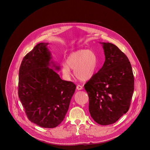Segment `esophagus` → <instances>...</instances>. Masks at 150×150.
<instances>
[{
    "mask_svg": "<svg viewBox=\"0 0 150 150\" xmlns=\"http://www.w3.org/2000/svg\"><path fill=\"white\" fill-rule=\"evenodd\" d=\"M76 89L78 90H82L83 89V87L82 86V85H78L76 86Z\"/></svg>",
    "mask_w": 150,
    "mask_h": 150,
    "instance_id": "esophagus-1",
    "label": "esophagus"
}]
</instances>
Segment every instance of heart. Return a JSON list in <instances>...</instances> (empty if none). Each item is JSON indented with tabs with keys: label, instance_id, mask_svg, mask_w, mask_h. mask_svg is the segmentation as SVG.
Masks as SVG:
<instances>
[{
	"label": "heart",
	"instance_id": "1",
	"mask_svg": "<svg viewBox=\"0 0 150 150\" xmlns=\"http://www.w3.org/2000/svg\"><path fill=\"white\" fill-rule=\"evenodd\" d=\"M98 64V57L94 52L88 50H79L68 56L67 62L62 64V72L65 76L69 77L72 69L79 79L88 81L94 76Z\"/></svg>",
	"mask_w": 150,
	"mask_h": 150
}]
</instances>
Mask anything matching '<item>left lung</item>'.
I'll list each match as a JSON object with an SVG mask.
<instances>
[{"label":"left lung","instance_id":"left-lung-1","mask_svg":"<svg viewBox=\"0 0 150 150\" xmlns=\"http://www.w3.org/2000/svg\"><path fill=\"white\" fill-rule=\"evenodd\" d=\"M103 45L105 62L84 85L89 97V112L97 123H115L129 109L134 90V76L127 57L110 42Z\"/></svg>","mask_w":150,"mask_h":150}]
</instances>
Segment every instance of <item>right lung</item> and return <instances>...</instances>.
Instances as JSON below:
<instances>
[{"label": "right lung", "mask_w": 150, "mask_h": 150, "mask_svg": "<svg viewBox=\"0 0 150 150\" xmlns=\"http://www.w3.org/2000/svg\"><path fill=\"white\" fill-rule=\"evenodd\" d=\"M48 44H37L24 57L19 71L18 96L31 122L53 128L65 118L76 85L62 80L52 69L60 68L50 62Z\"/></svg>", "instance_id": "add662e5"}]
</instances>
